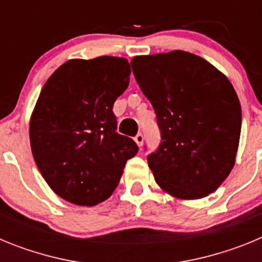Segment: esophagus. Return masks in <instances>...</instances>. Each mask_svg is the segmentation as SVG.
Here are the masks:
<instances>
[{
  "label": "esophagus",
  "instance_id": "esophagus-1",
  "mask_svg": "<svg viewBox=\"0 0 262 262\" xmlns=\"http://www.w3.org/2000/svg\"><path fill=\"white\" fill-rule=\"evenodd\" d=\"M143 140H144V138H143L142 134L139 133L138 135L135 136V143L139 145V147H142V145H143Z\"/></svg>",
  "mask_w": 262,
  "mask_h": 262
}]
</instances>
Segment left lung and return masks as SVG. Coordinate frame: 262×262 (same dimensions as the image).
<instances>
[{
	"mask_svg": "<svg viewBox=\"0 0 262 262\" xmlns=\"http://www.w3.org/2000/svg\"><path fill=\"white\" fill-rule=\"evenodd\" d=\"M139 86L161 131L148 156L155 181L178 200H200L221 186L235 165L242 107L230 80L186 51L131 60Z\"/></svg>",
	"mask_w": 262,
	"mask_h": 262,
	"instance_id": "1",
	"label": "left lung"
}]
</instances>
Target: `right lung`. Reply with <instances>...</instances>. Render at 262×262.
Segmentation results:
<instances>
[{"label": "right lung", "instance_id": "1", "mask_svg": "<svg viewBox=\"0 0 262 262\" xmlns=\"http://www.w3.org/2000/svg\"><path fill=\"white\" fill-rule=\"evenodd\" d=\"M129 73L124 57L71 59L41 89L30 118V144L41 176L62 200L78 206L106 201L138 154L133 139L117 133L113 113Z\"/></svg>", "mask_w": 262, "mask_h": 262}]
</instances>
